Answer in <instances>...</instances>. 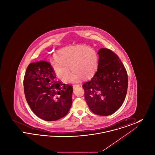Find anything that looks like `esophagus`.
Listing matches in <instances>:
<instances>
[{"instance_id": "esophagus-1", "label": "esophagus", "mask_w": 155, "mask_h": 155, "mask_svg": "<svg viewBox=\"0 0 155 155\" xmlns=\"http://www.w3.org/2000/svg\"><path fill=\"white\" fill-rule=\"evenodd\" d=\"M80 84H73V88H75V87H78V86H80Z\"/></svg>"}]
</instances>
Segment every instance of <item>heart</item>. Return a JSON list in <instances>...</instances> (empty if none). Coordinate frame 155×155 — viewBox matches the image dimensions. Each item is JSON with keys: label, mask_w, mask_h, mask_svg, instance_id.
Listing matches in <instances>:
<instances>
[{"label": "heart", "mask_w": 155, "mask_h": 155, "mask_svg": "<svg viewBox=\"0 0 155 155\" xmlns=\"http://www.w3.org/2000/svg\"><path fill=\"white\" fill-rule=\"evenodd\" d=\"M56 58L51 61L53 71L62 81H66L70 75V67L74 73L72 81H78L82 76L88 78L95 73L97 67L96 52L83 46H70L58 52Z\"/></svg>", "instance_id": "heart-1"}]
</instances>
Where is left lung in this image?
Wrapping results in <instances>:
<instances>
[{
	"instance_id": "obj_1",
	"label": "left lung",
	"mask_w": 155,
	"mask_h": 155,
	"mask_svg": "<svg viewBox=\"0 0 155 155\" xmlns=\"http://www.w3.org/2000/svg\"><path fill=\"white\" fill-rule=\"evenodd\" d=\"M94 77L82 85L84 97L92 113L99 116L113 114L125 99L128 75L118 56L109 49H101Z\"/></svg>"
}]
</instances>
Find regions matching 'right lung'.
<instances>
[{
    "instance_id": "1",
    "label": "right lung",
    "mask_w": 155,
    "mask_h": 155,
    "mask_svg": "<svg viewBox=\"0 0 155 155\" xmlns=\"http://www.w3.org/2000/svg\"><path fill=\"white\" fill-rule=\"evenodd\" d=\"M56 77L51 64L41 60L30 63L24 78L27 102L35 114L45 121L64 117L72 104L73 87Z\"/></svg>"
}]
</instances>
